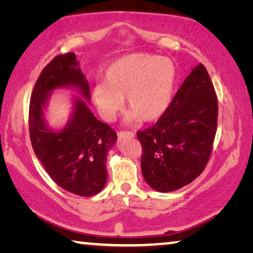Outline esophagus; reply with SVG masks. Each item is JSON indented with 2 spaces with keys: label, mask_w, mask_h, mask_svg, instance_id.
<instances>
[{
  "label": "esophagus",
  "mask_w": 253,
  "mask_h": 253,
  "mask_svg": "<svg viewBox=\"0 0 253 253\" xmlns=\"http://www.w3.org/2000/svg\"><path fill=\"white\" fill-rule=\"evenodd\" d=\"M119 138H126V137H130V138H134L135 134L133 132H130V131H121L118 133Z\"/></svg>",
  "instance_id": "esophagus-1"
}]
</instances>
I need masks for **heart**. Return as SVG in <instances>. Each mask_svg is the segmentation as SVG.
<instances>
[{"label":"heart","mask_w":253,"mask_h":253,"mask_svg":"<svg viewBox=\"0 0 253 253\" xmlns=\"http://www.w3.org/2000/svg\"><path fill=\"white\" fill-rule=\"evenodd\" d=\"M176 84L177 68L169 57L132 53L108 65L103 83L91 89V99L105 122L114 121L124 97L130 110L124 122H154L169 108Z\"/></svg>","instance_id":"b5f03b06"}]
</instances>
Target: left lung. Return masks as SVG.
<instances>
[{"mask_svg": "<svg viewBox=\"0 0 253 253\" xmlns=\"http://www.w3.org/2000/svg\"><path fill=\"white\" fill-rule=\"evenodd\" d=\"M218 103L207 70L198 64L186 77L166 113L138 132L141 170L150 188L170 192L203 173L216 134Z\"/></svg>", "mask_w": 253, "mask_h": 253, "instance_id": "1", "label": "left lung"}]
</instances>
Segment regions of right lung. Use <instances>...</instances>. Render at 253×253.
<instances>
[{"label": "right lung", "instance_id": "add662e5", "mask_svg": "<svg viewBox=\"0 0 253 253\" xmlns=\"http://www.w3.org/2000/svg\"><path fill=\"white\" fill-rule=\"evenodd\" d=\"M71 87L68 122L55 130L45 120L50 95L56 88ZM90 90L75 53L59 55L42 70L35 84L29 106V133L33 149L46 173L62 189L81 197L95 196L107 181V154L118 137L110 126L96 119L88 107Z\"/></svg>", "mask_w": 253, "mask_h": 253}]
</instances>
